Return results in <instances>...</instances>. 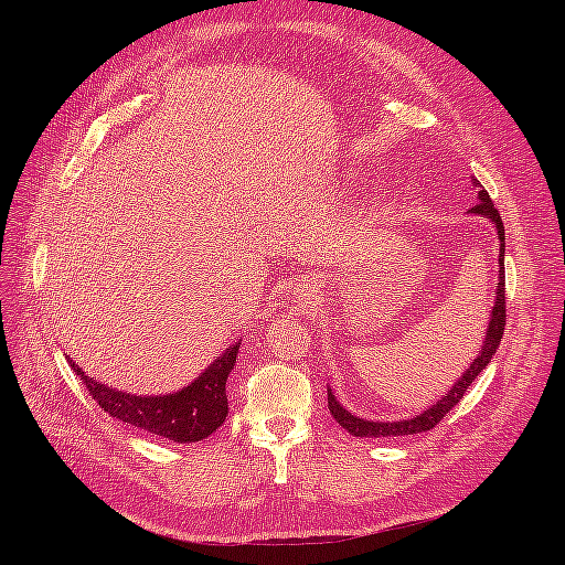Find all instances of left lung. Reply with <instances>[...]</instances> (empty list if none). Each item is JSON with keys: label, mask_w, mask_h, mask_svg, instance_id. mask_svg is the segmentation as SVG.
Wrapping results in <instances>:
<instances>
[{"label": "left lung", "mask_w": 565, "mask_h": 565, "mask_svg": "<svg viewBox=\"0 0 565 565\" xmlns=\"http://www.w3.org/2000/svg\"><path fill=\"white\" fill-rule=\"evenodd\" d=\"M473 185L482 188L476 179H471ZM471 214L486 216L497 225L499 232V241H501V255H499V286H497V299H494V308L490 315V327L486 333V342H482V349L478 353V358L471 362V366L456 380V384L451 386L449 393H445V397H440L436 405H431L427 412H423L420 416L412 418V420H397V423H373V420H364L358 418L353 414H349L340 402L335 399L333 391L329 388V412L333 414V418L351 434V436H360V438H380V436H409V434H420V431H429L434 429L456 405L462 399V393L471 386V382L476 380V375L486 369L492 362V355L497 353L501 340H503V329H505V227L501 221L499 210L494 207L488 190L478 192V203L469 210Z\"/></svg>", "instance_id": "8db88e82"}]
</instances>
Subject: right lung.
Here are the masks:
<instances>
[{
	"mask_svg": "<svg viewBox=\"0 0 565 565\" xmlns=\"http://www.w3.org/2000/svg\"><path fill=\"white\" fill-rule=\"evenodd\" d=\"M238 342L214 360L190 386L170 395H131L89 377L71 362L92 397L111 416L147 434L174 443H199L214 434L227 416L225 382L234 369Z\"/></svg>",
	"mask_w": 565,
	"mask_h": 565,
	"instance_id": "obj_1",
	"label": "right lung"
}]
</instances>
